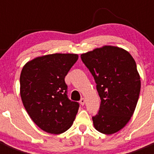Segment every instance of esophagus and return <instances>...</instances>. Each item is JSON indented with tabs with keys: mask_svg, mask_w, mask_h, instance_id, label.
<instances>
[{
	"mask_svg": "<svg viewBox=\"0 0 154 154\" xmlns=\"http://www.w3.org/2000/svg\"><path fill=\"white\" fill-rule=\"evenodd\" d=\"M79 103H80V104L82 105V106H84V104L85 103V99H84V98H82V99H80Z\"/></svg>",
	"mask_w": 154,
	"mask_h": 154,
	"instance_id": "obj_1",
	"label": "esophagus"
}]
</instances>
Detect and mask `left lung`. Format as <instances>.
I'll use <instances>...</instances> for the list:
<instances>
[{"label": "left lung", "mask_w": 154, "mask_h": 154, "mask_svg": "<svg viewBox=\"0 0 154 154\" xmlns=\"http://www.w3.org/2000/svg\"><path fill=\"white\" fill-rule=\"evenodd\" d=\"M96 83L101 99L96 130L112 134L123 129L133 116L140 92V77L135 60L126 50L106 45L81 55Z\"/></svg>", "instance_id": "1"}]
</instances>
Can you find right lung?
I'll return each instance as SVG.
<instances>
[{"instance_id":"1","label":"right lung","mask_w":154,"mask_h":154,"mask_svg":"<svg viewBox=\"0 0 154 154\" xmlns=\"http://www.w3.org/2000/svg\"><path fill=\"white\" fill-rule=\"evenodd\" d=\"M76 54H51L27 62L20 76V93L34 123L48 133L72 126L79 104L68 98L65 78L78 60Z\"/></svg>"}]
</instances>
